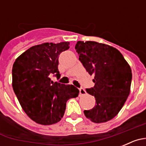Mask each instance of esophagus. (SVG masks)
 <instances>
[{"label":"esophagus","instance_id":"1","mask_svg":"<svg viewBox=\"0 0 146 146\" xmlns=\"http://www.w3.org/2000/svg\"><path fill=\"white\" fill-rule=\"evenodd\" d=\"M80 96H83V95H86V91H85L83 88H80Z\"/></svg>","mask_w":146,"mask_h":146}]
</instances>
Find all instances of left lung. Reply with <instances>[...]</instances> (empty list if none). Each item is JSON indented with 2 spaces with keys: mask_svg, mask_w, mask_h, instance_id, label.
<instances>
[{
  "mask_svg": "<svg viewBox=\"0 0 146 146\" xmlns=\"http://www.w3.org/2000/svg\"><path fill=\"white\" fill-rule=\"evenodd\" d=\"M79 60L90 75L94 76L95 86L86 89L94 96V108L84 110L94 123H104L119 113L129 95L131 69L116 48L93 41H78L75 45Z\"/></svg>",
  "mask_w": 146,
  "mask_h": 146,
  "instance_id": "left-lung-1",
  "label": "left lung"
}]
</instances>
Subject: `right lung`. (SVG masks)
<instances>
[{
	"mask_svg": "<svg viewBox=\"0 0 146 146\" xmlns=\"http://www.w3.org/2000/svg\"><path fill=\"white\" fill-rule=\"evenodd\" d=\"M69 48V42L35 45L13 64V90L23 110L36 123H58L64 116L67 100L78 96L79 90L74 86L54 82L50 78L52 74L60 77L58 55Z\"/></svg>",
	"mask_w": 146,
	"mask_h": 146,
	"instance_id": "1",
	"label": "right lung"
}]
</instances>
